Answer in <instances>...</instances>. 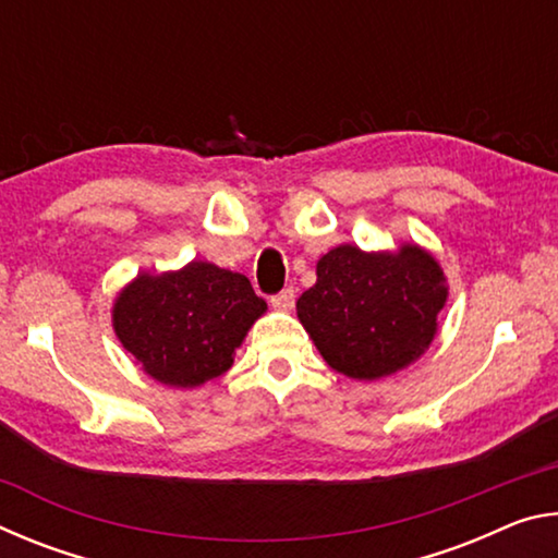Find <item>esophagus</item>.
<instances>
[{
	"mask_svg": "<svg viewBox=\"0 0 558 558\" xmlns=\"http://www.w3.org/2000/svg\"><path fill=\"white\" fill-rule=\"evenodd\" d=\"M270 302H272V307H278V310H290L292 305H295V290L282 288L280 292H276V295L270 298Z\"/></svg>",
	"mask_w": 558,
	"mask_h": 558,
	"instance_id": "1",
	"label": "esophagus"
}]
</instances>
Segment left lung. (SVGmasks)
<instances>
[{
	"label": "left lung",
	"mask_w": 558,
	"mask_h": 558,
	"mask_svg": "<svg viewBox=\"0 0 558 558\" xmlns=\"http://www.w3.org/2000/svg\"><path fill=\"white\" fill-rule=\"evenodd\" d=\"M446 298L440 266L415 245L399 253L339 245L319 258L298 317L332 369L379 379L426 352Z\"/></svg>",
	"instance_id": "left-lung-1"
}]
</instances>
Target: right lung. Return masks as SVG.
<instances>
[{
    "label": "right lung",
    "instance_id": "right-lung-1",
    "mask_svg": "<svg viewBox=\"0 0 558 558\" xmlns=\"http://www.w3.org/2000/svg\"><path fill=\"white\" fill-rule=\"evenodd\" d=\"M263 313L266 300L248 278L192 260L177 272L137 276L120 292L112 325L149 376L194 389L229 369Z\"/></svg>",
    "mask_w": 558,
    "mask_h": 558
}]
</instances>
